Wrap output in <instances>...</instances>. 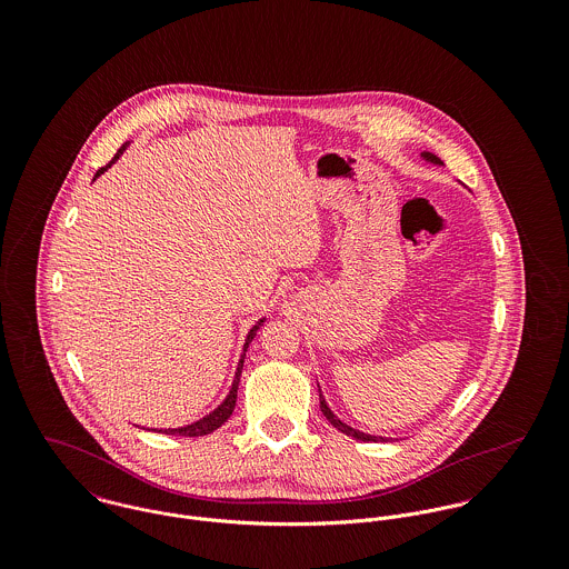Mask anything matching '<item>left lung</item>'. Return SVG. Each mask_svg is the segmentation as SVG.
Wrapping results in <instances>:
<instances>
[{"mask_svg":"<svg viewBox=\"0 0 569 569\" xmlns=\"http://www.w3.org/2000/svg\"><path fill=\"white\" fill-rule=\"evenodd\" d=\"M422 158L425 160H429V162L440 163V160L436 158V156H431V153H422ZM320 409L325 411L326 418L330 420V425L335 427V429H339L341 433H346V436H352V438H357V440H363V442H379V440H383V438H379V436H370V433H363V431H357V429H352V427H348V425H343L330 409L326 406L325 397L320 395Z\"/></svg>","mask_w":569,"mask_h":569,"instance_id":"1","label":"left lung"}]
</instances>
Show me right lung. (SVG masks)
<instances>
[{"label":"right lung","mask_w":569,"mask_h":569,"mask_svg":"<svg viewBox=\"0 0 569 569\" xmlns=\"http://www.w3.org/2000/svg\"><path fill=\"white\" fill-rule=\"evenodd\" d=\"M127 149V144H122L120 149H118V153L113 156V160L107 163V166H102L96 174H93V179L96 177H100L111 163L116 162L120 156H122V151ZM262 326V320L258 322V325L253 326L251 330H249V335H247V339H244V350H247V346H249V341L256 337V332H258V328ZM244 350L243 357H241V361H239V368H237V377H234V383H232V390H230V395H228V399L221 403V406L217 407L212 413H208L206 418H201V420H197V422H192V425H186V427H179V429H160L162 433H170V436H188V438H194V436H206V433H212L214 429H219L230 416H232V411H234V406H237V395H239V381H241V370H243V361H244Z\"/></svg>","instance_id":"add662e5"}]
</instances>
